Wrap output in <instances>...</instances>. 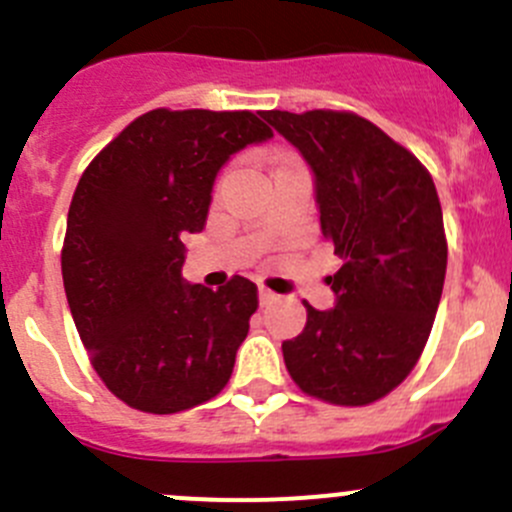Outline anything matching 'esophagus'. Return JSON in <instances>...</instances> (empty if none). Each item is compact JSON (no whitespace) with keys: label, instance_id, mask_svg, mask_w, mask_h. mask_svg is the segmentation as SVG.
I'll return each instance as SVG.
<instances>
[{"label":"esophagus","instance_id":"obj_1","mask_svg":"<svg viewBox=\"0 0 512 512\" xmlns=\"http://www.w3.org/2000/svg\"><path fill=\"white\" fill-rule=\"evenodd\" d=\"M257 297H260L262 307H267V304L277 302V294L270 292V289H265V287H260V292H257Z\"/></svg>","mask_w":512,"mask_h":512}]
</instances>
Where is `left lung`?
Wrapping results in <instances>:
<instances>
[{"label":"left lung","mask_w":512,"mask_h":512,"mask_svg":"<svg viewBox=\"0 0 512 512\" xmlns=\"http://www.w3.org/2000/svg\"><path fill=\"white\" fill-rule=\"evenodd\" d=\"M307 160L322 232L344 265L327 277L332 309L307 307L282 342L289 376L309 396L364 406L401 384L431 334L448 247L428 170L354 113L262 111Z\"/></svg>","instance_id":"8db88e82"}]
</instances>
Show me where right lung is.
<instances>
[{
    "label": "right lung",
    "mask_w": 512,
    "mask_h": 512,
    "mask_svg": "<svg viewBox=\"0 0 512 512\" xmlns=\"http://www.w3.org/2000/svg\"><path fill=\"white\" fill-rule=\"evenodd\" d=\"M272 138L250 111H156L123 128L76 185L61 252L66 299L96 374L148 414L213 399L257 309V287L183 280L220 168Z\"/></svg>",
    "instance_id": "add662e5"
}]
</instances>
